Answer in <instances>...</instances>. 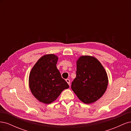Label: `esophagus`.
Masks as SVG:
<instances>
[{
  "label": "esophagus",
  "instance_id": "obj_1",
  "mask_svg": "<svg viewBox=\"0 0 131 131\" xmlns=\"http://www.w3.org/2000/svg\"><path fill=\"white\" fill-rule=\"evenodd\" d=\"M66 80L67 82L68 83V85L70 86V80H69V79H66Z\"/></svg>",
  "mask_w": 131,
  "mask_h": 131
}]
</instances>
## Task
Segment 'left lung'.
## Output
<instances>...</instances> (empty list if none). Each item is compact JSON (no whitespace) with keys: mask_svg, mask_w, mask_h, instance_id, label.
<instances>
[{"mask_svg":"<svg viewBox=\"0 0 131 131\" xmlns=\"http://www.w3.org/2000/svg\"><path fill=\"white\" fill-rule=\"evenodd\" d=\"M76 73L71 88L81 102L92 103L105 93L108 84V75L97 58L81 56L77 62Z\"/></svg>","mask_w":131,"mask_h":131,"instance_id":"left-lung-1","label":"left lung"}]
</instances>
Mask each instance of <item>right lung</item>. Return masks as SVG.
Returning a JSON list of instances; mask_svg holds the SVG:
<instances>
[{"label": "right lung", "instance_id": "add662e5", "mask_svg": "<svg viewBox=\"0 0 131 131\" xmlns=\"http://www.w3.org/2000/svg\"><path fill=\"white\" fill-rule=\"evenodd\" d=\"M58 57L53 54L41 57L31 69L29 77V88L33 96L43 103L54 101L69 85L63 79L56 64Z\"/></svg>", "mask_w": 131, "mask_h": 131}]
</instances>
